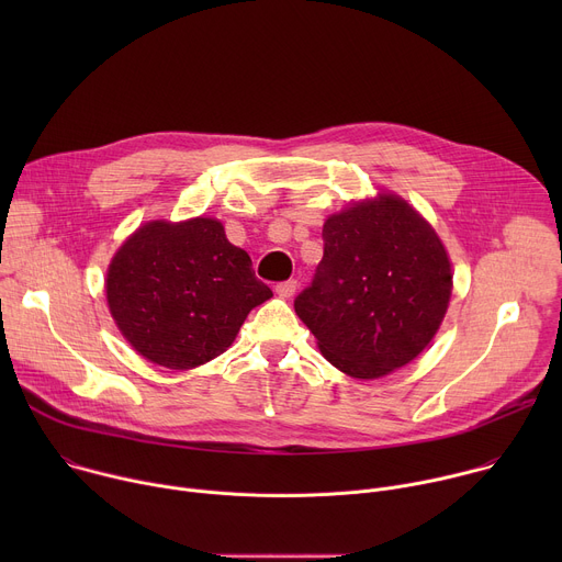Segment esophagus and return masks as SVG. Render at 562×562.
<instances>
[{"label":"esophagus","instance_id":"esophagus-1","mask_svg":"<svg viewBox=\"0 0 562 562\" xmlns=\"http://www.w3.org/2000/svg\"><path fill=\"white\" fill-rule=\"evenodd\" d=\"M295 289H297V280H284V282L276 284V293L280 297H291L295 293Z\"/></svg>","mask_w":562,"mask_h":562}]
</instances>
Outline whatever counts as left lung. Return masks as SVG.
<instances>
[{
  "label": "left lung",
  "mask_w": 562,
  "mask_h": 562,
  "mask_svg": "<svg viewBox=\"0 0 562 562\" xmlns=\"http://www.w3.org/2000/svg\"><path fill=\"white\" fill-rule=\"evenodd\" d=\"M325 254L293 306L340 371L382 378L436 336L451 295V265L436 231L395 195L331 215Z\"/></svg>",
  "instance_id": "obj_1"
}]
</instances>
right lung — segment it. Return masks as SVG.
<instances>
[{"instance_id":"right-lung-1","label":"right lung","mask_w":562,"mask_h":562,"mask_svg":"<svg viewBox=\"0 0 562 562\" xmlns=\"http://www.w3.org/2000/svg\"><path fill=\"white\" fill-rule=\"evenodd\" d=\"M273 291L247 251L211 217L148 222L115 254L106 297L124 338L146 360L191 369L226 351L249 311Z\"/></svg>"}]
</instances>
